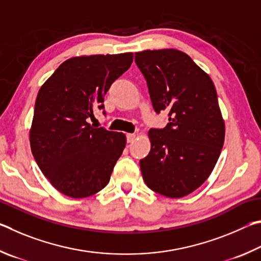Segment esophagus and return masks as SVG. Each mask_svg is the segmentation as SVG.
Wrapping results in <instances>:
<instances>
[{
  "mask_svg": "<svg viewBox=\"0 0 261 261\" xmlns=\"http://www.w3.org/2000/svg\"><path fill=\"white\" fill-rule=\"evenodd\" d=\"M135 138H136L135 134H127V142L132 143L135 140Z\"/></svg>",
  "mask_w": 261,
  "mask_h": 261,
  "instance_id": "1",
  "label": "esophagus"
}]
</instances>
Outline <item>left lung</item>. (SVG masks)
Segmentation results:
<instances>
[{
  "mask_svg": "<svg viewBox=\"0 0 261 261\" xmlns=\"http://www.w3.org/2000/svg\"><path fill=\"white\" fill-rule=\"evenodd\" d=\"M154 111L168 123L151 128V150L140 161L150 189L171 198L193 193L211 174L225 141V121L213 81L188 55L176 49L135 53Z\"/></svg>",
  "mask_w": 261,
  "mask_h": 261,
  "instance_id": "left-lung-1",
  "label": "left lung"
}]
</instances>
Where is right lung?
Segmentation results:
<instances>
[{
  "instance_id": "obj_1",
  "label": "right lung",
  "mask_w": 261,
  "mask_h": 261,
  "mask_svg": "<svg viewBox=\"0 0 261 261\" xmlns=\"http://www.w3.org/2000/svg\"><path fill=\"white\" fill-rule=\"evenodd\" d=\"M133 63V54L67 59L44 82L30 130L32 153L55 188L72 198L102 190L125 149L123 133L89 122L110 87Z\"/></svg>"
}]
</instances>
